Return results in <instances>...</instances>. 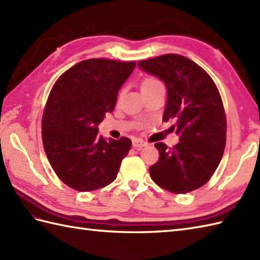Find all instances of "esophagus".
Returning a JSON list of instances; mask_svg holds the SVG:
<instances>
[{"label": "esophagus", "mask_w": 260, "mask_h": 260, "mask_svg": "<svg viewBox=\"0 0 260 260\" xmlns=\"http://www.w3.org/2000/svg\"><path fill=\"white\" fill-rule=\"evenodd\" d=\"M147 146V143L142 141V140H134L133 141V147L135 148V150H142L143 147Z\"/></svg>", "instance_id": "1"}]
</instances>
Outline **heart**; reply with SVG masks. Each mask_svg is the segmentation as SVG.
Wrapping results in <instances>:
<instances>
[{
    "instance_id": "heart-1",
    "label": "heart",
    "mask_w": 260,
    "mask_h": 260,
    "mask_svg": "<svg viewBox=\"0 0 260 260\" xmlns=\"http://www.w3.org/2000/svg\"><path fill=\"white\" fill-rule=\"evenodd\" d=\"M163 87L162 82L159 81L158 79L154 78V77H147V78L143 79V81L141 82V91H151L156 89V88Z\"/></svg>"
}]
</instances>
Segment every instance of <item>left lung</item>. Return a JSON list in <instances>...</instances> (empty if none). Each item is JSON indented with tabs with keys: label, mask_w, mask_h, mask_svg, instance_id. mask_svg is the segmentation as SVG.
Segmentation results:
<instances>
[{
	"label": "left lung",
	"mask_w": 260,
	"mask_h": 260,
	"mask_svg": "<svg viewBox=\"0 0 260 260\" xmlns=\"http://www.w3.org/2000/svg\"><path fill=\"white\" fill-rule=\"evenodd\" d=\"M137 66L164 82L163 121L173 119L180 137L172 148L156 143L159 158L150 168L151 178L173 193L197 190L217 170L225 146L227 123L218 88L200 66L180 54L141 60Z\"/></svg>",
	"instance_id": "obj_1"
}]
</instances>
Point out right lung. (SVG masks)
<instances>
[{
	"label": "right lung",
	"mask_w": 260,
	"mask_h": 260,
	"mask_svg": "<svg viewBox=\"0 0 260 260\" xmlns=\"http://www.w3.org/2000/svg\"><path fill=\"white\" fill-rule=\"evenodd\" d=\"M136 63L88 59L60 77L42 117V142L58 178L80 192L112 183L132 141L98 135V125L112 113L120 87Z\"/></svg>",
	"instance_id": "obj_1"
}]
</instances>
